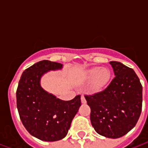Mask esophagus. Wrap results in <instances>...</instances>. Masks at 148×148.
I'll return each mask as SVG.
<instances>
[{
    "label": "esophagus",
    "instance_id": "34e87169",
    "mask_svg": "<svg viewBox=\"0 0 148 148\" xmlns=\"http://www.w3.org/2000/svg\"><path fill=\"white\" fill-rule=\"evenodd\" d=\"M81 101H82V104H86V98H85V97H84L83 95H82V97H81Z\"/></svg>",
    "mask_w": 148,
    "mask_h": 148
}]
</instances>
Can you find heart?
I'll list each match as a JSON object with an SVG mask.
<instances>
[{
    "label": "heart",
    "mask_w": 148,
    "mask_h": 148,
    "mask_svg": "<svg viewBox=\"0 0 148 148\" xmlns=\"http://www.w3.org/2000/svg\"><path fill=\"white\" fill-rule=\"evenodd\" d=\"M89 77L90 80L93 81L92 89L93 91L97 92L103 90L109 84L111 73L108 69L97 66L89 71Z\"/></svg>",
    "instance_id": "1"
}]
</instances>
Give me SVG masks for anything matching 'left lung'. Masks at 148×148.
Masks as SVG:
<instances>
[{
	"label": "left lung",
	"instance_id": "8db88e82",
	"mask_svg": "<svg viewBox=\"0 0 148 148\" xmlns=\"http://www.w3.org/2000/svg\"><path fill=\"white\" fill-rule=\"evenodd\" d=\"M115 77L100 93L85 96L90 107V121L97 133L111 139L133 128L142 110L143 87L135 71L121 62H109Z\"/></svg>",
	"mask_w": 148,
	"mask_h": 148
}]
</instances>
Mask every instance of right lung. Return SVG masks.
I'll return each mask as SVG.
<instances>
[{
  "label": "right lung",
  "mask_w": 148,
  "mask_h": 148,
  "mask_svg": "<svg viewBox=\"0 0 148 148\" xmlns=\"http://www.w3.org/2000/svg\"><path fill=\"white\" fill-rule=\"evenodd\" d=\"M62 66L48 60L38 62L23 72L18 84L16 106L21 121L32 136L42 141L63 139L81 106L80 95L71 101H62L40 85L46 73Z\"/></svg>",
  "instance_id": "add662e5"
}]
</instances>
